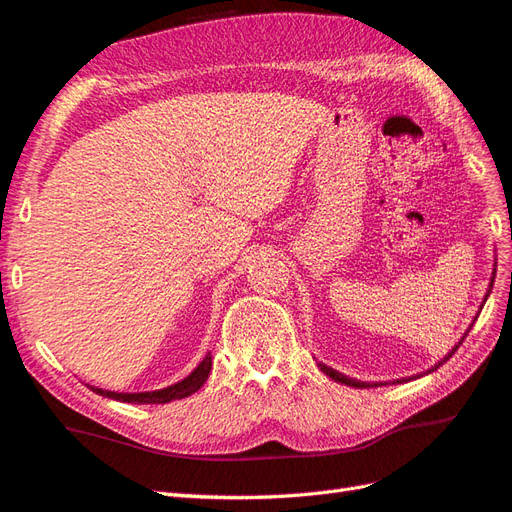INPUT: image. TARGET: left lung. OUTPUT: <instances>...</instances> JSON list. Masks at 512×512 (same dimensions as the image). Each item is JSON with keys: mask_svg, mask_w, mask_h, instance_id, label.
Segmentation results:
<instances>
[{"mask_svg": "<svg viewBox=\"0 0 512 512\" xmlns=\"http://www.w3.org/2000/svg\"><path fill=\"white\" fill-rule=\"evenodd\" d=\"M493 267H498V262H493ZM493 282H495V269H493V273H491V282H489V290H487V294H485V301H487V297H489V292H491V288H493ZM485 301H483V305H485ZM483 305H480V309H483ZM480 309H478V312H480ZM476 318H478V314H476ZM476 318L472 320V324H470V327H468V331L466 333H463L461 335V339H459V342L455 344V348L451 350V352H448L446 356H444V359L442 361H438L436 365H433L431 369H427L425 371V374H431V371H436L442 363H446L448 359H451V356L457 352V348L463 344V339H466L468 337V333H470V329L474 327V322H476ZM318 367L324 371V374H327L331 380H335V382H339V384H346V386H354V389H369V386H382L380 382H363V380H356V378H348V376H344V374H339V371L337 369H333V367H329V365H324V363H318ZM418 376H421V374H416V376H410V378H399V380H395V382H408V380H414V378H418Z\"/></svg>", "mask_w": 512, "mask_h": 512, "instance_id": "left-lung-1", "label": "left lung"}]
</instances>
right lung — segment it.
I'll use <instances>...</instances> for the list:
<instances>
[{"instance_id":"obj_1","label":"right lung","mask_w":512,"mask_h":512,"mask_svg":"<svg viewBox=\"0 0 512 512\" xmlns=\"http://www.w3.org/2000/svg\"><path fill=\"white\" fill-rule=\"evenodd\" d=\"M211 352H207V356L203 361L198 363V367L192 371L190 376H185L183 380L175 382L166 386V389H158V391H145V393H117V391H104L98 389V386H89L91 391L108 397V399H115V401H123V404H168V401H175V399H183V397H190L192 393H196L200 386H203L211 374Z\"/></svg>"}]
</instances>
